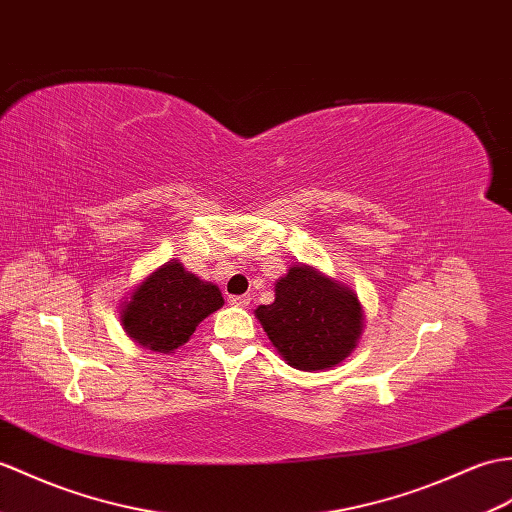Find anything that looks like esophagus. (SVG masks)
<instances>
[{"label":"esophagus","mask_w":512,"mask_h":512,"mask_svg":"<svg viewBox=\"0 0 512 512\" xmlns=\"http://www.w3.org/2000/svg\"><path fill=\"white\" fill-rule=\"evenodd\" d=\"M248 303H251V296H229V305L233 307H246Z\"/></svg>","instance_id":"obj_1"}]
</instances>
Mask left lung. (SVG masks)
Returning <instances> with one entry per match:
<instances>
[{
	"label": "left lung",
	"mask_w": 512,
	"mask_h": 512,
	"mask_svg": "<svg viewBox=\"0 0 512 512\" xmlns=\"http://www.w3.org/2000/svg\"><path fill=\"white\" fill-rule=\"evenodd\" d=\"M255 318L281 358L307 373L342 364L364 331L358 294L307 264L290 266L275 281V301L259 305Z\"/></svg>",
	"instance_id": "8db88e82"
}]
</instances>
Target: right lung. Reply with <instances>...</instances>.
I'll return each mask as SVG.
<instances>
[{"label": "right lung", "instance_id": "obj_1", "mask_svg": "<svg viewBox=\"0 0 512 512\" xmlns=\"http://www.w3.org/2000/svg\"><path fill=\"white\" fill-rule=\"evenodd\" d=\"M222 305L216 283L202 281L181 261L170 259L128 292L120 305V320L126 336L141 349L174 353Z\"/></svg>", "mask_w": 512, "mask_h": 512}]
</instances>
